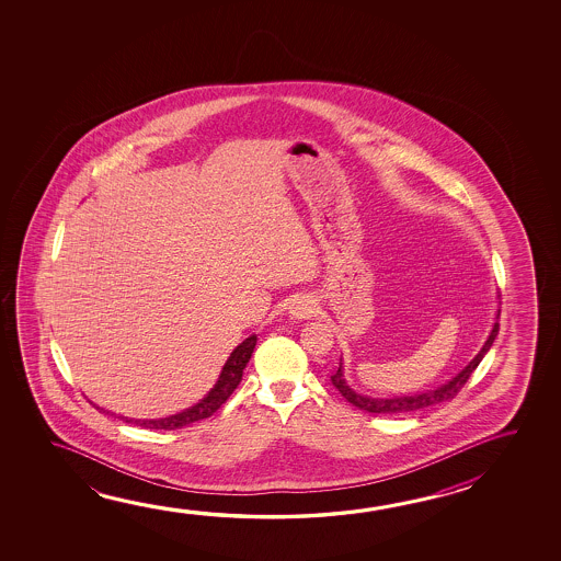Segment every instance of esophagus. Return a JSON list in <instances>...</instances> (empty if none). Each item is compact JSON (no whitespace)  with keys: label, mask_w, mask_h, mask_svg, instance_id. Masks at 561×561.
<instances>
[{"label":"esophagus","mask_w":561,"mask_h":561,"mask_svg":"<svg viewBox=\"0 0 561 561\" xmlns=\"http://www.w3.org/2000/svg\"><path fill=\"white\" fill-rule=\"evenodd\" d=\"M291 312H294L295 317H299V319H305V317H309L312 312V307L307 299H299V301H295L294 307H291Z\"/></svg>","instance_id":"obj_1"}]
</instances>
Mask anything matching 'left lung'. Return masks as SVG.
<instances>
[{
  "label": "left lung",
  "instance_id": "8db88e82",
  "mask_svg": "<svg viewBox=\"0 0 561 561\" xmlns=\"http://www.w3.org/2000/svg\"><path fill=\"white\" fill-rule=\"evenodd\" d=\"M499 314H501V312H499ZM496 334H499V322H495L493 331H491L489 339H486L485 346L481 348V352H479L476 358L469 362L468 368L461 369L458 376L454 377L451 381H448L446 386L438 387V389H434V391H426V393H421V396L393 397V399H371V397L359 396V393L352 391V389L346 386L344 376H342V368L336 369V371L332 374V386L339 389L342 397H344L348 403L358 407V409L366 411V413L399 414L421 411V409H426V407H432V404L450 401V399L458 396L459 391H461V387L468 383L469 377H471V374L478 368L479 362L483 359L489 348L493 346Z\"/></svg>",
  "mask_w": 561,
  "mask_h": 561
}]
</instances>
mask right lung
I'll list each match as a JSON object with an SVG mask.
<instances>
[{
	"label": "right lung",
	"mask_w": 561,
	"mask_h": 561,
	"mask_svg": "<svg viewBox=\"0 0 561 561\" xmlns=\"http://www.w3.org/2000/svg\"><path fill=\"white\" fill-rule=\"evenodd\" d=\"M254 346H256V336H250V339L244 340L242 344L234 348V352L230 354V358L227 359L225 368H222L217 386L213 387L209 396L205 397L202 403L195 404V407L187 409L184 413L172 414V416L158 419V421H135V419H123V421L145 426V428H150V431H174V428H184L187 424L197 423V421H203V419H209L222 403H227V399L232 396V391L239 387L242 371H244L247 364H249Z\"/></svg>",
	"instance_id": "1"
}]
</instances>
